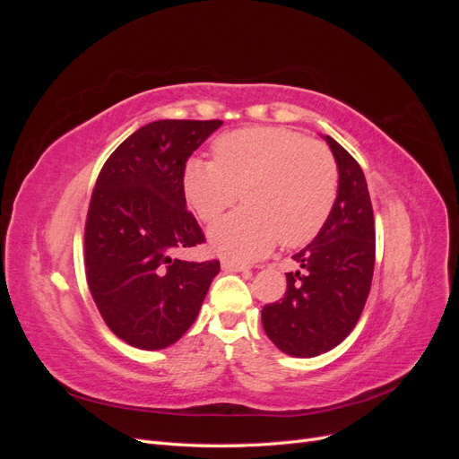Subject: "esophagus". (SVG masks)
Listing matches in <instances>:
<instances>
[{
  "mask_svg": "<svg viewBox=\"0 0 459 459\" xmlns=\"http://www.w3.org/2000/svg\"><path fill=\"white\" fill-rule=\"evenodd\" d=\"M221 268H224L226 272H248V270H251L248 264H243V262H238V260H224V262H221Z\"/></svg>",
  "mask_w": 459,
  "mask_h": 459,
  "instance_id": "obj_1",
  "label": "esophagus"
}]
</instances>
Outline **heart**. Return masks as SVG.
I'll list each match as a JSON object with an SVG mask.
<instances>
[{"instance_id":"obj_1","label":"heart","mask_w":459,"mask_h":459,"mask_svg":"<svg viewBox=\"0 0 459 459\" xmlns=\"http://www.w3.org/2000/svg\"><path fill=\"white\" fill-rule=\"evenodd\" d=\"M214 160L191 157L182 174L186 199L201 220L214 221L235 201L245 208L211 228V243L231 258H258L281 239L312 241L327 221L339 191L331 152L280 126L243 128L218 137Z\"/></svg>"}]
</instances>
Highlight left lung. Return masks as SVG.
Listing matches in <instances>:
<instances>
[{
	"mask_svg": "<svg viewBox=\"0 0 459 459\" xmlns=\"http://www.w3.org/2000/svg\"><path fill=\"white\" fill-rule=\"evenodd\" d=\"M325 142L339 169L333 211L314 238L293 255L280 302L262 308V325L281 352L319 356L342 342L358 324L375 266V221L366 176L349 151L331 135Z\"/></svg>",
	"mask_w": 459,
	"mask_h": 459,
	"instance_id": "obj_1",
	"label": "left lung"
}]
</instances>
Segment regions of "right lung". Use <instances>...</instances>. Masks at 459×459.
<instances>
[{
    "mask_svg": "<svg viewBox=\"0 0 459 459\" xmlns=\"http://www.w3.org/2000/svg\"><path fill=\"white\" fill-rule=\"evenodd\" d=\"M221 120H157L107 159L91 193L84 260L90 293L108 329L142 351L174 344L193 325L218 260L174 253L204 243L186 208L187 159Z\"/></svg>",
    "mask_w": 459,
    "mask_h": 459,
    "instance_id": "1",
    "label": "right lung"
}]
</instances>
